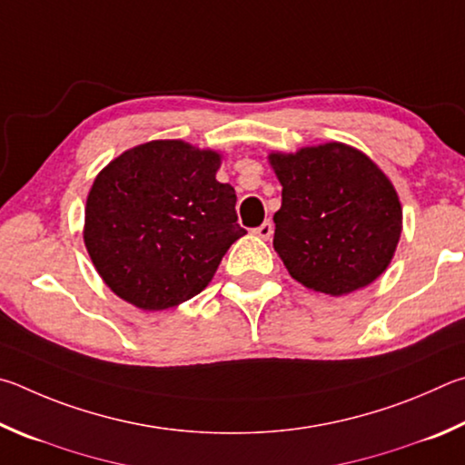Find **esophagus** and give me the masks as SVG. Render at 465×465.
<instances>
[{"label": "esophagus", "mask_w": 465, "mask_h": 465, "mask_svg": "<svg viewBox=\"0 0 465 465\" xmlns=\"http://www.w3.org/2000/svg\"><path fill=\"white\" fill-rule=\"evenodd\" d=\"M253 232L257 234V237H262V239H270L272 234H273V223H272V220H265V223L262 226H257Z\"/></svg>", "instance_id": "34e87169"}]
</instances>
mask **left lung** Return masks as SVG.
I'll use <instances>...</instances> for the list:
<instances>
[{"mask_svg":"<svg viewBox=\"0 0 465 465\" xmlns=\"http://www.w3.org/2000/svg\"><path fill=\"white\" fill-rule=\"evenodd\" d=\"M270 159L282 183L273 247L292 278L343 296L384 273L402 231L401 202L388 177L341 143Z\"/></svg>","mask_w":465,"mask_h":465,"instance_id":"left-lung-1","label":"left lung"}]
</instances>
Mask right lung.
<instances>
[{"instance_id": "obj_1", "label": "right lung", "mask_w": 465, "mask_h": 465, "mask_svg": "<svg viewBox=\"0 0 465 465\" xmlns=\"http://www.w3.org/2000/svg\"><path fill=\"white\" fill-rule=\"evenodd\" d=\"M220 157L182 141H153L95 177L85 208V247L122 300L165 311L208 286L234 241L237 193L216 182Z\"/></svg>"}]
</instances>
